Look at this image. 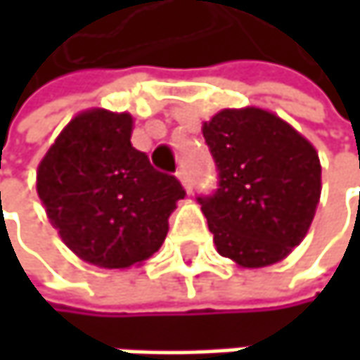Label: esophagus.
I'll return each instance as SVG.
<instances>
[{"instance_id": "obj_1", "label": "esophagus", "mask_w": 360, "mask_h": 360, "mask_svg": "<svg viewBox=\"0 0 360 360\" xmlns=\"http://www.w3.org/2000/svg\"><path fill=\"white\" fill-rule=\"evenodd\" d=\"M177 179L183 183V187L187 189V193H191V189H193V181L189 177V173H187V169L185 167H181L179 171H177Z\"/></svg>"}]
</instances>
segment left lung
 <instances>
[{
  "label": "left lung",
  "instance_id": "1",
  "mask_svg": "<svg viewBox=\"0 0 360 360\" xmlns=\"http://www.w3.org/2000/svg\"><path fill=\"white\" fill-rule=\"evenodd\" d=\"M202 133L219 187L198 202L219 254L248 269L283 260L304 240L321 198L317 150L260 108L221 110Z\"/></svg>",
  "mask_w": 360,
  "mask_h": 360
}]
</instances>
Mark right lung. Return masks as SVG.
Listing matches in <instances>:
<instances>
[{
	"instance_id": "obj_1",
	"label": "right lung",
	"mask_w": 360,
	"mask_h": 360,
	"mask_svg": "<svg viewBox=\"0 0 360 360\" xmlns=\"http://www.w3.org/2000/svg\"><path fill=\"white\" fill-rule=\"evenodd\" d=\"M127 112L77 114L37 169V193L62 242L81 260L129 269L148 260L185 195L177 177L156 171L131 146Z\"/></svg>"
}]
</instances>
